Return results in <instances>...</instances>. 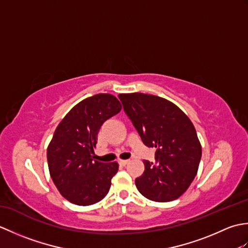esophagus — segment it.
<instances>
[{
  "instance_id": "obj_1",
  "label": "esophagus",
  "mask_w": 248,
  "mask_h": 248,
  "mask_svg": "<svg viewBox=\"0 0 248 248\" xmlns=\"http://www.w3.org/2000/svg\"><path fill=\"white\" fill-rule=\"evenodd\" d=\"M129 163H130V160H120V161H119V164H120L121 166L128 165Z\"/></svg>"
}]
</instances>
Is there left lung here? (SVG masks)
I'll return each mask as SVG.
<instances>
[{"label":"left lung","mask_w":248,"mask_h":248,"mask_svg":"<svg viewBox=\"0 0 248 248\" xmlns=\"http://www.w3.org/2000/svg\"><path fill=\"white\" fill-rule=\"evenodd\" d=\"M144 145L155 148V163L145 160L135 179L140 193L154 202H171L188 188L197 173L202 146L192 121L168 100L140 93L118 96Z\"/></svg>","instance_id":"8db88e82"}]
</instances>
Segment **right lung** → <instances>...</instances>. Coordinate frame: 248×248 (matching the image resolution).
Instances as JSON below:
<instances>
[{"label": "right lung", "mask_w": 248, "mask_h": 248, "mask_svg": "<svg viewBox=\"0 0 248 248\" xmlns=\"http://www.w3.org/2000/svg\"><path fill=\"white\" fill-rule=\"evenodd\" d=\"M120 109L113 94L98 93L78 103L57 125L46 159L55 186L70 202L93 204L108 193L118 164L93 160V147L101 125Z\"/></svg>", "instance_id": "1"}]
</instances>
